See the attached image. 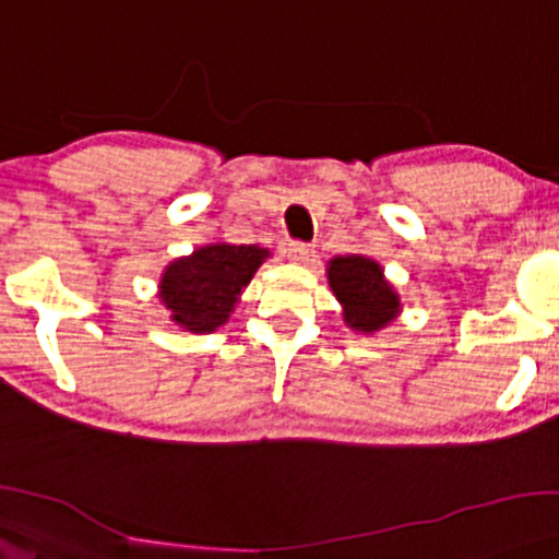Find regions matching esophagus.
I'll use <instances>...</instances> for the list:
<instances>
[{
    "mask_svg": "<svg viewBox=\"0 0 559 559\" xmlns=\"http://www.w3.org/2000/svg\"><path fill=\"white\" fill-rule=\"evenodd\" d=\"M287 257H290V261H295V264H308L313 257V246L293 240V243H287Z\"/></svg>",
    "mask_w": 559,
    "mask_h": 559,
    "instance_id": "esophagus-1",
    "label": "esophagus"
}]
</instances>
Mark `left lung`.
<instances>
[{
    "mask_svg": "<svg viewBox=\"0 0 559 559\" xmlns=\"http://www.w3.org/2000/svg\"><path fill=\"white\" fill-rule=\"evenodd\" d=\"M326 280L342 306V319L357 334H376L396 321L402 298L383 266L362 253H344L326 264Z\"/></svg>",
    "mask_w": 559,
    "mask_h": 559,
    "instance_id": "8db88e82",
    "label": "left lung"
}]
</instances>
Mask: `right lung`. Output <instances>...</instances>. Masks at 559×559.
I'll return each instance as SVG.
<instances>
[{"mask_svg": "<svg viewBox=\"0 0 559 559\" xmlns=\"http://www.w3.org/2000/svg\"><path fill=\"white\" fill-rule=\"evenodd\" d=\"M272 257L257 243H206L163 269L157 298L176 326L212 334L225 326L257 269Z\"/></svg>", "mask_w": 559, "mask_h": 559, "instance_id": "1", "label": "right lung"}]
</instances>
